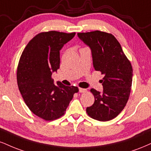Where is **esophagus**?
<instances>
[{"label": "esophagus", "mask_w": 151, "mask_h": 151, "mask_svg": "<svg viewBox=\"0 0 151 151\" xmlns=\"http://www.w3.org/2000/svg\"><path fill=\"white\" fill-rule=\"evenodd\" d=\"M79 91L80 92V93H85V92L87 91L86 89H85V88H79Z\"/></svg>", "instance_id": "obj_1"}]
</instances>
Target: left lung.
I'll list each match as a JSON object with an SVG mask.
<instances>
[{
    "label": "left lung",
    "instance_id": "8db88e82",
    "mask_svg": "<svg viewBox=\"0 0 151 151\" xmlns=\"http://www.w3.org/2000/svg\"><path fill=\"white\" fill-rule=\"evenodd\" d=\"M77 35L91 48L95 70L104 74L101 80L103 92L91 89L95 101L87 107L86 112L96 120H111L122 111L129 98L133 77L132 65L112 34L94 31Z\"/></svg>",
    "mask_w": 151,
    "mask_h": 151
}]
</instances>
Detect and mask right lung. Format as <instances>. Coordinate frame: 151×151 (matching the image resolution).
Listing matches in <instances>:
<instances>
[{
	"label": "right lung",
	"instance_id": "obj_1",
	"mask_svg": "<svg viewBox=\"0 0 151 151\" xmlns=\"http://www.w3.org/2000/svg\"><path fill=\"white\" fill-rule=\"evenodd\" d=\"M50 31L34 36L22 54L17 67L18 88L24 101L34 115L52 121L65 114L77 86L55 85L52 74L60 68V50L75 36Z\"/></svg>",
	"mask_w": 151,
	"mask_h": 151
}]
</instances>
